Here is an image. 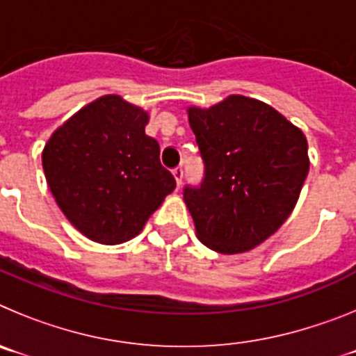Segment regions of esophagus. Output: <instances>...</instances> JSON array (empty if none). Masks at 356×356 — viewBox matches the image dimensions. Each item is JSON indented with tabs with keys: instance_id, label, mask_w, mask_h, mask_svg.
<instances>
[{
	"instance_id": "34e87169",
	"label": "esophagus",
	"mask_w": 356,
	"mask_h": 356,
	"mask_svg": "<svg viewBox=\"0 0 356 356\" xmlns=\"http://www.w3.org/2000/svg\"><path fill=\"white\" fill-rule=\"evenodd\" d=\"M172 176H175L176 185H178V187H180V185H181V180H184V169H181V168L172 169Z\"/></svg>"
}]
</instances>
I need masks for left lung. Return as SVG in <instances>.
<instances>
[{
	"label": "left lung",
	"instance_id": "left-lung-1",
	"mask_svg": "<svg viewBox=\"0 0 356 356\" xmlns=\"http://www.w3.org/2000/svg\"><path fill=\"white\" fill-rule=\"evenodd\" d=\"M188 124L205 160L200 188H185L196 237L221 254L246 253L287 221L310 168L307 137L271 105L229 94Z\"/></svg>",
	"mask_w": 356,
	"mask_h": 356
}]
</instances>
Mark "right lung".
I'll list each match as a JSON object with an SVG mask.
<instances>
[{
    "label": "right lung",
    "instance_id": "add662e5",
    "mask_svg": "<svg viewBox=\"0 0 356 356\" xmlns=\"http://www.w3.org/2000/svg\"><path fill=\"white\" fill-rule=\"evenodd\" d=\"M149 114L119 94L81 106L42 149L46 181L67 221L105 246L137 237L176 181L146 135Z\"/></svg>",
    "mask_w": 356,
    "mask_h": 356
}]
</instances>
